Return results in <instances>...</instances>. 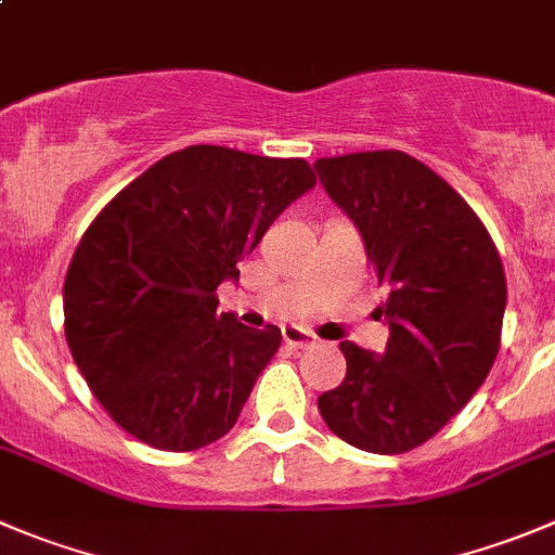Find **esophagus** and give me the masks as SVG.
Returning a JSON list of instances; mask_svg holds the SVG:
<instances>
[{"instance_id": "1", "label": "esophagus", "mask_w": 555, "mask_h": 555, "mask_svg": "<svg viewBox=\"0 0 555 555\" xmlns=\"http://www.w3.org/2000/svg\"><path fill=\"white\" fill-rule=\"evenodd\" d=\"M283 343H286L288 348H308L313 346L315 337L310 335V332L297 330V326H288V330H283Z\"/></svg>"}]
</instances>
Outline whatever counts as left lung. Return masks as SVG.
Instances as JSON below:
<instances>
[{"label": "left lung", "instance_id": "left-lung-1", "mask_svg": "<svg viewBox=\"0 0 555 555\" xmlns=\"http://www.w3.org/2000/svg\"><path fill=\"white\" fill-rule=\"evenodd\" d=\"M357 223L387 294V351L340 343L346 378L319 398L337 439L400 455L433 439L488 378L501 346L506 278L488 229L452 184L398 150L315 160Z\"/></svg>", "mask_w": 555, "mask_h": 555}]
</instances>
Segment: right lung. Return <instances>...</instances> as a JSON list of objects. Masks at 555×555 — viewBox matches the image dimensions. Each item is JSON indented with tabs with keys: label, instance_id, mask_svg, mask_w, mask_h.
Returning <instances> with one entry per match:
<instances>
[{
	"label": "right lung",
	"instance_id": "add662e5",
	"mask_svg": "<svg viewBox=\"0 0 555 555\" xmlns=\"http://www.w3.org/2000/svg\"><path fill=\"white\" fill-rule=\"evenodd\" d=\"M313 184L302 157L198 144L157 160L100 209L65 274V337L122 430L190 452L234 427L281 330L218 313L215 292Z\"/></svg>",
	"mask_w": 555,
	"mask_h": 555
}]
</instances>
